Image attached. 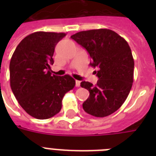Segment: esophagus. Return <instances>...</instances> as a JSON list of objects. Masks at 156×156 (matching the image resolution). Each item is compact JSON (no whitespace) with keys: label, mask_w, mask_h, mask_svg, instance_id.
<instances>
[{"label":"esophagus","mask_w":156,"mask_h":156,"mask_svg":"<svg viewBox=\"0 0 156 156\" xmlns=\"http://www.w3.org/2000/svg\"><path fill=\"white\" fill-rule=\"evenodd\" d=\"M75 83H76V87H80V83H81L80 81L76 80Z\"/></svg>","instance_id":"obj_1"}]
</instances>
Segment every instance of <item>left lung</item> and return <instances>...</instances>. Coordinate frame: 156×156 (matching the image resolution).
<instances>
[{
    "mask_svg": "<svg viewBox=\"0 0 156 156\" xmlns=\"http://www.w3.org/2000/svg\"><path fill=\"white\" fill-rule=\"evenodd\" d=\"M71 38L83 47L92 59L90 65L99 78L96 85L83 81L81 87L90 95L83 104L86 112L104 117L121 108L133 82V61L128 43L115 31L96 29L80 31Z\"/></svg>",
    "mask_w": 156,
    "mask_h": 156,
    "instance_id": "8db88e82",
    "label": "left lung"
}]
</instances>
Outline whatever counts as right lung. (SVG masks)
<instances>
[{"label": "right lung", "instance_id": "add662e5", "mask_svg": "<svg viewBox=\"0 0 156 156\" xmlns=\"http://www.w3.org/2000/svg\"><path fill=\"white\" fill-rule=\"evenodd\" d=\"M65 36V33L34 32L19 43L11 57L12 91L21 107L36 119H48L58 113L65 94L75 86L71 76L51 73L55 47Z\"/></svg>", "mask_w": 156, "mask_h": 156}]
</instances>
